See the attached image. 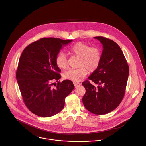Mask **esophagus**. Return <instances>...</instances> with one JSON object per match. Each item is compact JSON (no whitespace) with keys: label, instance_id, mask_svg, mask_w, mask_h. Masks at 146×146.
<instances>
[{"label":"esophagus","instance_id":"1","mask_svg":"<svg viewBox=\"0 0 146 146\" xmlns=\"http://www.w3.org/2000/svg\"><path fill=\"white\" fill-rule=\"evenodd\" d=\"M74 85H75V87H77V86H80L82 84L80 83H78V82H74Z\"/></svg>","mask_w":146,"mask_h":146}]
</instances>
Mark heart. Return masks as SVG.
<instances>
[{
  "mask_svg": "<svg viewBox=\"0 0 146 146\" xmlns=\"http://www.w3.org/2000/svg\"><path fill=\"white\" fill-rule=\"evenodd\" d=\"M69 52L72 55L79 57L77 69H70L63 74L66 79L76 82L84 78L87 74L94 72L98 67L102 58L101 49L97 46H90L83 42H78L72 46ZM57 66L62 69L68 66V61L66 55L60 52L56 57Z\"/></svg>",
  "mask_w": 146,
  "mask_h": 146,
  "instance_id": "heart-1",
  "label": "heart"
}]
</instances>
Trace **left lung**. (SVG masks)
Masks as SVG:
<instances>
[{
    "label": "left lung",
    "mask_w": 146,
    "mask_h": 146,
    "mask_svg": "<svg viewBox=\"0 0 146 146\" xmlns=\"http://www.w3.org/2000/svg\"><path fill=\"white\" fill-rule=\"evenodd\" d=\"M103 45L100 64L88 78L97 88L86 80L82 83L86 92L83 103L89 112L104 115L114 110L125 94L129 69L120 47L113 40L102 36L94 37Z\"/></svg>",
    "instance_id": "left-lung-1"
}]
</instances>
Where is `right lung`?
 Listing matches in <instances>:
<instances>
[{"label":"right lung","instance_id":"1","mask_svg":"<svg viewBox=\"0 0 146 146\" xmlns=\"http://www.w3.org/2000/svg\"><path fill=\"white\" fill-rule=\"evenodd\" d=\"M72 41L44 38L29 44L21 54L16 79L25 104L36 115L48 117L58 113L75 88L69 80L55 82L61 78L56 57Z\"/></svg>","mask_w":146,"mask_h":146}]
</instances>
